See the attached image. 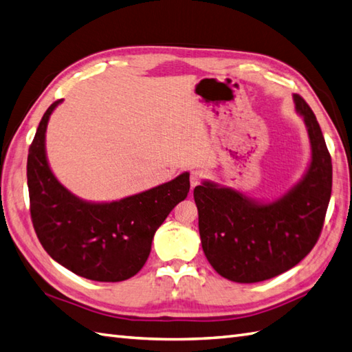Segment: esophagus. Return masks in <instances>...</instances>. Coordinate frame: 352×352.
I'll list each match as a JSON object with an SVG mask.
<instances>
[{"instance_id":"34e87169","label":"esophagus","mask_w":352,"mask_h":352,"mask_svg":"<svg viewBox=\"0 0 352 352\" xmlns=\"http://www.w3.org/2000/svg\"><path fill=\"white\" fill-rule=\"evenodd\" d=\"M201 182H202V173H199V170H192V173H190V186H192V189H193V187L198 186Z\"/></svg>"}]
</instances>
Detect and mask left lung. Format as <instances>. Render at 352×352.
Masks as SVG:
<instances>
[{
  "label": "left lung",
  "instance_id": "obj_1",
  "mask_svg": "<svg viewBox=\"0 0 352 352\" xmlns=\"http://www.w3.org/2000/svg\"><path fill=\"white\" fill-rule=\"evenodd\" d=\"M294 102L312 144V162L300 184L273 204H258L213 183L193 190L204 253L232 282H263L288 272L321 235L331 196V156L314 111L298 94Z\"/></svg>",
  "mask_w": 352,
  "mask_h": 352
}]
</instances>
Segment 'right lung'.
Returning <instances> with one entry per match:
<instances>
[{
  "label": "right lung",
  "mask_w": 352,
  "mask_h": 352,
  "mask_svg": "<svg viewBox=\"0 0 352 352\" xmlns=\"http://www.w3.org/2000/svg\"><path fill=\"white\" fill-rule=\"evenodd\" d=\"M60 102L45 112L28 150L30 213L37 239L49 256L85 279H130L148 259L157 228L189 193V174L116 202L80 201L54 177L45 154L47 120Z\"/></svg>",
  "instance_id": "1"
}]
</instances>
